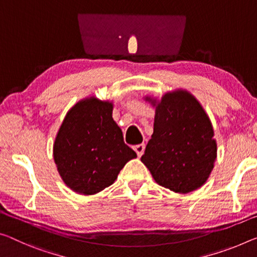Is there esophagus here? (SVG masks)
<instances>
[{
    "label": "esophagus",
    "instance_id": "34e87169",
    "mask_svg": "<svg viewBox=\"0 0 257 257\" xmlns=\"http://www.w3.org/2000/svg\"><path fill=\"white\" fill-rule=\"evenodd\" d=\"M144 149H145V145L144 144H138V145L134 146V151H135V152L137 153L138 157H141L142 154H143Z\"/></svg>",
    "mask_w": 257,
    "mask_h": 257
}]
</instances>
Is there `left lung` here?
Here are the masks:
<instances>
[{
    "instance_id": "obj_1",
    "label": "left lung",
    "mask_w": 257,
    "mask_h": 257,
    "mask_svg": "<svg viewBox=\"0 0 257 257\" xmlns=\"http://www.w3.org/2000/svg\"><path fill=\"white\" fill-rule=\"evenodd\" d=\"M216 151L208 115L191 93L177 90L157 105L153 135L141 160L158 184L189 193L205 184Z\"/></svg>"
}]
</instances>
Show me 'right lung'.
I'll use <instances>...</instances> for the list:
<instances>
[{
	"label": "right lung",
	"mask_w": 257,
	"mask_h": 257,
	"mask_svg": "<svg viewBox=\"0 0 257 257\" xmlns=\"http://www.w3.org/2000/svg\"><path fill=\"white\" fill-rule=\"evenodd\" d=\"M112 109V103L91 97L74 105L60 125L54 159L65 184L75 192H100L113 184L129 160L137 157L124 144Z\"/></svg>",
	"instance_id": "add662e5"
}]
</instances>
